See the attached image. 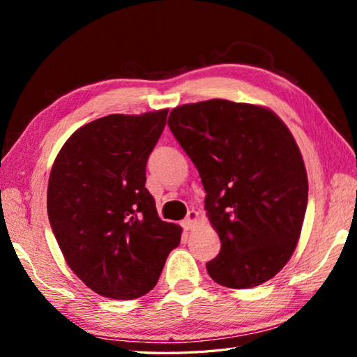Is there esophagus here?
I'll list each match as a JSON object with an SVG mask.
<instances>
[{
    "label": "esophagus",
    "mask_w": 357,
    "mask_h": 357,
    "mask_svg": "<svg viewBox=\"0 0 357 357\" xmlns=\"http://www.w3.org/2000/svg\"><path fill=\"white\" fill-rule=\"evenodd\" d=\"M197 223H198V213L195 209H192V211H189V214H187V217L183 220V227H184V229H193L197 227Z\"/></svg>",
    "instance_id": "esophagus-1"
}]
</instances>
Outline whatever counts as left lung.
Listing matches in <instances>:
<instances>
[{"label":"left lung","mask_w":357,"mask_h":357,"mask_svg":"<svg viewBox=\"0 0 357 357\" xmlns=\"http://www.w3.org/2000/svg\"><path fill=\"white\" fill-rule=\"evenodd\" d=\"M168 128L200 173L222 243L211 279L236 289L273 279L298 245L309 195L291 132L269 108L225 99L173 108Z\"/></svg>","instance_id":"1"}]
</instances>
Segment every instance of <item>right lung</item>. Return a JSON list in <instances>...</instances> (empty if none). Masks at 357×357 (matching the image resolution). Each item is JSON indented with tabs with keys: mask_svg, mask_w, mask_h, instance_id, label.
<instances>
[{
	"mask_svg": "<svg viewBox=\"0 0 357 357\" xmlns=\"http://www.w3.org/2000/svg\"><path fill=\"white\" fill-rule=\"evenodd\" d=\"M168 110L108 114L82 126L53 162L47 213L66 263L104 298L135 299L155 287L176 223L160 220L146 162Z\"/></svg>",
	"mask_w": 357,
	"mask_h": 357,
	"instance_id": "add662e5",
	"label": "right lung"
}]
</instances>
